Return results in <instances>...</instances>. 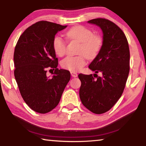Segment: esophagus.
<instances>
[{"mask_svg": "<svg viewBox=\"0 0 146 146\" xmlns=\"http://www.w3.org/2000/svg\"><path fill=\"white\" fill-rule=\"evenodd\" d=\"M71 75L73 77H77L78 76V74L76 72H74V71H71Z\"/></svg>", "mask_w": 146, "mask_h": 146, "instance_id": "34e87169", "label": "esophagus"}]
</instances>
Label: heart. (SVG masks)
Listing matches in <instances>:
<instances>
[{"mask_svg": "<svg viewBox=\"0 0 146 146\" xmlns=\"http://www.w3.org/2000/svg\"><path fill=\"white\" fill-rule=\"evenodd\" d=\"M69 40H76L80 43L79 54L77 56H67L61 62L63 68L71 71H78L86 65V56L88 58L96 57L102 46V38L100 36L94 35L92 30L82 25L75 26L66 33ZM53 48L59 56H64L67 52L66 41L62 36H54L52 41Z\"/></svg>", "mask_w": 146, "mask_h": 146, "instance_id": "obj_1", "label": "heart"}]
</instances>
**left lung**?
Here are the masks:
<instances>
[{
    "label": "left lung",
    "mask_w": 146,
    "mask_h": 146,
    "mask_svg": "<svg viewBox=\"0 0 146 146\" xmlns=\"http://www.w3.org/2000/svg\"><path fill=\"white\" fill-rule=\"evenodd\" d=\"M99 26L103 31V44L88 67L91 75L80 73L79 96L82 104L96 114L111 109L123 94L130 70V50L125 33L115 23L105 18L88 21ZM101 72L99 77L97 73ZM96 77H95V75Z\"/></svg>",
    "instance_id": "obj_1"
}]
</instances>
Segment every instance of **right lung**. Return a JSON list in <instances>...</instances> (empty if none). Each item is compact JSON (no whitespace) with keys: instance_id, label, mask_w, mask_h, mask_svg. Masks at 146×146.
<instances>
[{"instance_id":"obj_1","label":"right lung","mask_w":146,"mask_h":146,"mask_svg":"<svg viewBox=\"0 0 146 146\" xmlns=\"http://www.w3.org/2000/svg\"><path fill=\"white\" fill-rule=\"evenodd\" d=\"M66 27L38 21L25 30L15 47L14 77L19 90L27 106L39 113L58 106L70 80L69 71L57 68L58 59L52 45L55 35ZM48 68L54 70L52 78L47 76Z\"/></svg>"}]
</instances>
